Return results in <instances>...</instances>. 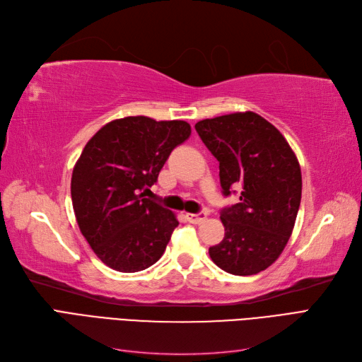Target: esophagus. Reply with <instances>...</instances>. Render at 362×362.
<instances>
[{
	"mask_svg": "<svg viewBox=\"0 0 362 362\" xmlns=\"http://www.w3.org/2000/svg\"><path fill=\"white\" fill-rule=\"evenodd\" d=\"M187 218H189L190 223L199 225V223H202V222L205 221V218H206V213H196V214L189 213V214H187Z\"/></svg>",
	"mask_w": 362,
	"mask_h": 362,
	"instance_id": "obj_1",
	"label": "esophagus"
}]
</instances>
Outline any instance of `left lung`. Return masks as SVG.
<instances>
[{
  "label": "left lung",
  "mask_w": 362,
  "mask_h": 362,
  "mask_svg": "<svg viewBox=\"0 0 362 362\" xmlns=\"http://www.w3.org/2000/svg\"><path fill=\"white\" fill-rule=\"evenodd\" d=\"M194 128L218 161L223 194L242 189L240 202L221 210L225 237L208 254L231 275H257L279 258L293 233L302 196L298 157L254 112L204 119Z\"/></svg>",
  "instance_id": "1"
}]
</instances>
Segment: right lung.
<instances>
[{"label": "right lung", "mask_w": 362, "mask_h": 362, "mask_svg": "<svg viewBox=\"0 0 362 362\" xmlns=\"http://www.w3.org/2000/svg\"><path fill=\"white\" fill-rule=\"evenodd\" d=\"M190 133L184 120L128 116L87 141L72 172V206L81 234L105 266L134 273L164 254L177 216L145 193Z\"/></svg>", "instance_id": "add662e5"}]
</instances>
